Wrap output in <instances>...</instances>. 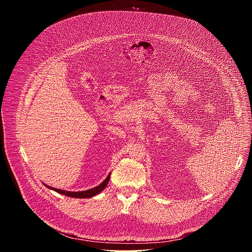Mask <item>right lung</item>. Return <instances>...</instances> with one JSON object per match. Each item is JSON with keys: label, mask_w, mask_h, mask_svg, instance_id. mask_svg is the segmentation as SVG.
<instances>
[{"label": "right lung", "mask_w": 252, "mask_h": 252, "mask_svg": "<svg viewBox=\"0 0 252 252\" xmlns=\"http://www.w3.org/2000/svg\"><path fill=\"white\" fill-rule=\"evenodd\" d=\"M110 177H111V173L106 176V178L104 179V181L98 185L97 187L94 188V189H88V190H82V191H67V190H63V189H55V188H52L50 186H47L44 184V186H46L48 189L54 190V191H57L58 193H61V194H63V195H66V196H69V197H75V198H90V197H93L96 194H98L99 192H101L107 186V184H109L110 182Z\"/></svg>", "instance_id": "obj_1"}]
</instances>
